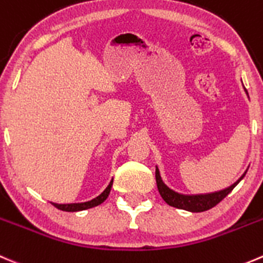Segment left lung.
<instances>
[{"label": "left lung", "mask_w": 263, "mask_h": 263, "mask_svg": "<svg viewBox=\"0 0 263 263\" xmlns=\"http://www.w3.org/2000/svg\"><path fill=\"white\" fill-rule=\"evenodd\" d=\"M247 171L241 175V177L239 178L236 182H234L233 185L223 189V190L215 191V193H210V194H196V195H187V194L177 193V191L172 190L170 186L165 185L162 176H160L158 165H155V180H157V186H158V190H159L160 196H162L163 200H164L168 205L178 208V210L198 213V212H204V211H208L211 210V208L215 207V205H217L218 203H220L223 198H226V196L233 191V189L235 187L241 180H243Z\"/></svg>", "instance_id": "8db88e82"}]
</instances>
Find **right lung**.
<instances>
[{
  "mask_svg": "<svg viewBox=\"0 0 263 263\" xmlns=\"http://www.w3.org/2000/svg\"><path fill=\"white\" fill-rule=\"evenodd\" d=\"M111 185H113V180L110 181L108 186H106L105 190L100 194L99 196L93 198L92 200H88V202H83V203H70V204H58V203H52L58 210L60 211H65V212H80V211H85V210H90V208L96 207V205L101 204L104 200L106 199L109 196V193H110Z\"/></svg>",
  "mask_w": 263,
  "mask_h": 263,
  "instance_id": "1",
  "label": "right lung"
}]
</instances>
